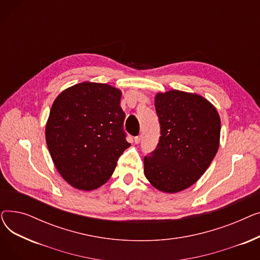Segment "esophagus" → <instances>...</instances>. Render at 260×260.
<instances>
[{"label":"esophagus","instance_id":"34e87169","mask_svg":"<svg viewBox=\"0 0 260 260\" xmlns=\"http://www.w3.org/2000/svg\"><path fill=\"white\" fill-rule=\"evenodd\" d=\"M134 141H135V143H136V144L140 143V141H141V136H137V137H135Z\"/></svg>","mask_w":260,"mask_h":260}]
</instances>
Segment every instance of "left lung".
I'll use <instances>...</instances> for the list:
<instances>
[{
	"label": "left lung",
	"mask_w": 260,
	"mask_h": 260,
	"mask_svg": "<svg viewBox=\"0 0 260 260\" xmlns=\"http://www.w3.org/2000/svg\"><path fill=\"white\" fill-rule=\"evenodd\" d=\"M160 139L144 157V175L154 187L177 193L193 185L210 167L220 142V117L202 95L172 89L155 95Z\"/></svg>",
	"instance_id": "left-lung-1"
}]
</instances>
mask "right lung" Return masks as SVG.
<instances>
[{"label": "right lung", "mask_w": 260, "mask_h": 260, "mask_svg": "<svg viewBox=\"0 0 260 260\" xmlns=\"http://www.w3.org/2000/svg\"><path fill=\"white\" fill-rule=\"evenodd\" d=\"M122 92L103 83L82 82L53 101L45 127L49 154L62 178L73 187L91 190L113 175L125 139Z\"/></svg>", "instance_id": "right-lung-1"}]
</instances>
